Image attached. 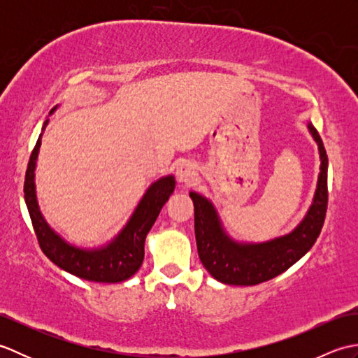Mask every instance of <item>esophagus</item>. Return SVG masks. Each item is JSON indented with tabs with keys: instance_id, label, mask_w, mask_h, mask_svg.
<instances>
[{
	"instance_id": "34e87169",
	"label": "esophagus",
	"mask_w": 358,
	"mask_h": 358,
	"mask_svg": "<svg viewBox=\"0 0 358 358\" xmlns=\"http://www.w3.org/2000/svg\"><path fill=\"white\" fill-rule=\"evenodd\" d=\"M195 177V167L191 163H183L180 164L177 169V178L180 185H189Z\"/></svg>"
}]
</instances>
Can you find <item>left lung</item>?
Here are the masks:
<instances>
[{"label": "left lung", "instance_id": "1", "mask_svg": "<svg viewBox=\"0 0 358 358\" xmlns=\"http://www.w3.org/2000/svg\"><path fill=\"white\" fill-rule=\"evenodd\" d=\"M320 154L317 189L305 218L286 235L262 243L234 240L224 231L210 200L191 191L195 212V240L199 257L212 277L224 285L254 286L283 273L314 246L328 208V155L317 129L308 123Z\"/></svg>", "mask_w": 358, "mask_h": 358}]
</instances>
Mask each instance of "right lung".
I'll return each instance as SVG.
<instances>
[{
    "label": "right lung",
    "mask_w": 358,
    "mask_h": 358,
    "mask_svg": "<svg viewBox=\"0 0 358 358\" xmlns=\"http://www.w3.org/2000/svg\"><path fill=\"white\" fill-rule=\"evenodd\" d=\"M55 109L57 108H53L49 115H52ZM48 124L49 120H45L32 155H30L24 180V200L41 250L50 262L83 280L96 281V283H120L131 278L143 263L146 235L154 226L164 203L173 192V175L158 178L148 187L126 226L108 245L95 249L73 246L48 224L36 200L35 167L43 134Z\"/></svg>",
    "instance_id": "add662e5"
}]
</instances>
